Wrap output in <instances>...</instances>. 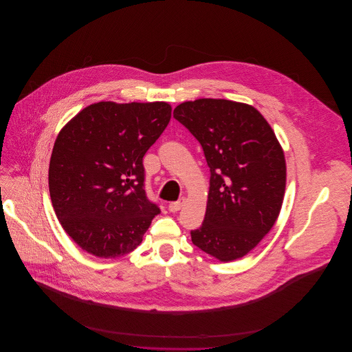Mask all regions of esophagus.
Wrapping results in <instances>:
<instances>
[{"label": "esophagus", "mask_w": 352, "mask_h": 352, "mask_svg": "<svg viewBox=\"0 0 352 352\" xmlns=\"http://www.w3.org/2000/svg\"><path fill=\"white\" fill-rule=\"evenodd\" d=\"M184 202H186V198H180L176 202H170L169 204V210H170V212H177V210H180L183 208Z\"/></svg>", "instance_id": "1"}]
</instances>
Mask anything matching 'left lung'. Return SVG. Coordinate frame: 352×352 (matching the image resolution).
<instances>
[{"mask_svg": "<svg viewBox=\"0 0 352 352\" xmlns=\"http://www.w3.org/2000/svg\"><path fill=\"white\" fill-rule=\"evenodd\" d=\"M198 140L209 166L204 223L191 241L222 262L247 255L273 228L286 190V160L266 119L251 105L215 98L173 111Z\"/></svg>", "mask_w": 352, "mask_h": 352, "instance_id": "8db88e82", "label": "left lung"}]
</instances>
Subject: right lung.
Here are the masks:
<instances>
[{
	"label": "right lung",
	"instance_id": "obj_1",
	"mask_svg": "<svg viewBox=\"0 0 352 352\" xmlns=\"http://www.w3.org/2000/svg\"><path fill=\"white\" fill-rule=\"evenodd\" d=\"M172 115L168 102L91 104L59 131L48 186L63 230L82 250L118 258L143 241L161 210L144 190L143 157Z\"/></svg>",
	"mask_w": 352,
	"mask_h": 352
}]
</instances>
